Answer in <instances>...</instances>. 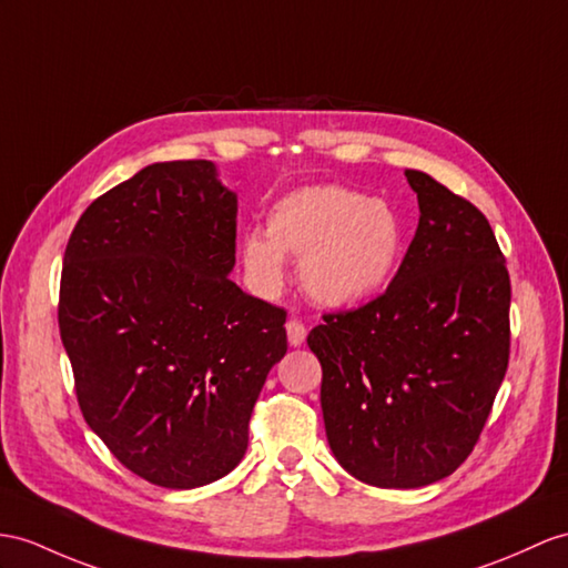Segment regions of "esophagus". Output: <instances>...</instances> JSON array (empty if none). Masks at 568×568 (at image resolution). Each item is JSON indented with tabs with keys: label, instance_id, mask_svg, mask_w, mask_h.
Masks as SVG:
<instances>
[{
	"label": "esophagus",
	"instance_id": "obj_1",
	"mask_svg": "<svg viewBox=\"0 0 568 568\" xmlns=\"http://www.w3.org/2000/svg\"><path fill=\"white\" fill-rule=\"evenodd\" d=\"M286 339L292 347H301V344L306 342V325H303L298 317H292V321L286 323Z\"/></svg>",
	"mask_w": 568,
	"mask_h": 568
}]
</instances>
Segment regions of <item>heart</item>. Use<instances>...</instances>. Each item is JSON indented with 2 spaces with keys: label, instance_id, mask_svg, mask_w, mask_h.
<instances>
[{
  "label": "heart",
  "instance_id": "obj_1",
  "mask_svg": "<svg viewBox=\"0 0 568 568\" xmlns=\"http://www.w3.org/2000/svg\"><path fill=\"white\" fill-rule=\"evenodd\" d=\"M405 247V224L385 200L344 185H311L272 204L267 236L247 231L243 262L262 292H280L284 260L301 262V286L329 308L358 306L390 284Z\"/></svg>",
  "mask_w": 568,
  "mask_h": 568
}]
</instances>
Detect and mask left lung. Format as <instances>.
<instances>
[{
  "label": "left lung",
  "mask_w": 568,
  "mask_h": 568,
  "mask_svg": "<svg viewBox=\"0 0 568 568\" xmlns=\"http://www.w3.org/2000/svg\"><path fill=\"white\" fill-rule=\"evenodd\" d=\"M405 175L419 226L393 282L308 335L327 444L381 489L426 487L467 460L510 349V280L487 216L432 175Z\"/></svg>",
  "instance_id": "8db88e82"
}]
</instances>
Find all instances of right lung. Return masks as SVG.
I'll return each instance as SVG.
<instances>
[{
  "label": "right lung",
  "mask_w": 568,
  "mask_h": 568,
  "mask_svg": "<svg viewBox=\"0 0 568 568\" xmlns=\"http://www.w3.org/2000/svg\"><path fill=\"white\" fill-rule=\"evenodd\" d=\"M239 200L212 161L151 163L69 236L60 337L81 414L142 479L195 489L236 467L286 311L229 280Z\"/></svg>",
  "instance_id": "1"
}]
</instances>
